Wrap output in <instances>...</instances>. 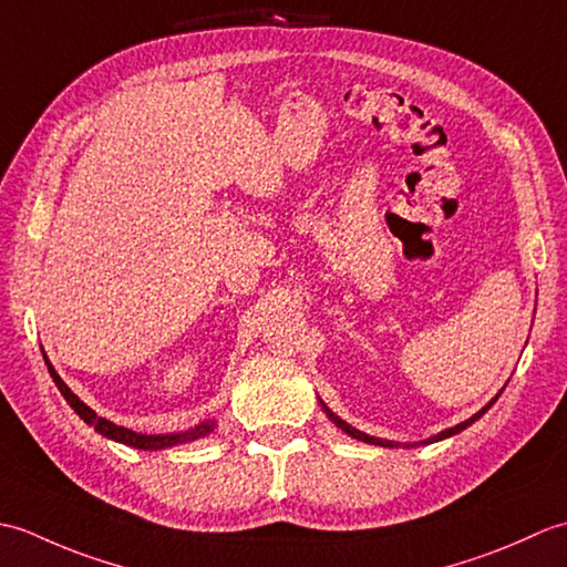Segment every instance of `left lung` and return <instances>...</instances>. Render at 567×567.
<instances>
[{
	"mask_svg": "<svg viewBox=\"0 0 567 567\" xmlns=\"http://www.w3.org/2000/svg\"><path fill=\"white\" fill-rule=\"evenodd\" d=\"M499 394H502V390H499ZM499 394H495V396H492V400L483 406V409H480V412L477 414H473V416H470V419H465V421H461V424H457V426H451V429H445V431H441V433H436V436H431V439H426V441H419V443H394V441H388V439H378V436H370V433H363V431H358L355 426H351V424H348V421H343L341 416H336L333 412H331V409L327 406V404H323L321 400H319V404H321V409H323V412H327V416L333 421V424L336 426H339L343 433H348V436H351V439H355V441H363V443H370V445H382V449H400V445H404V449H412V445H429V443H436V441H443V439H451V436H455V433H461V431H465L470 424H475V421L480 419V416H483L485 412H487V409L492 406V404H495L497 402V396Z\"/></svg>",
	"mask_w": 567,
	"mask_h": 567,
	"instance_id": "8db88e82",
	"label": "left lung"
}]
</instances>
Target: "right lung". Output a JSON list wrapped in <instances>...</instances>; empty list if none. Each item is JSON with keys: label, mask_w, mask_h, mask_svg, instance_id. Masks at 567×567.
<instances>
[{"label": "right lung", "mask_w": 567, "mask_h": 567, "mask_svg": "<svg viewBox=\"0 0 567 567\" xmlns=\"http://www.w3.org/2000/svg\"><path fill=\"white\" fill-rule=\"evenodd\" d=\"M43 360H45V365H48V372H51V378L55 382V388L60 390V394L65 396V402L72 409H75V414L84 421V424L94 426V431L102 433V436L110 439V441L131 445V449H138V451H163V449H173V445H179V443H189V441L204 439V436H207V433H212L216 429V421H209V419L207 421H199L195 429L177 431V433H136V431H131V429L116 426L114 421L97 416V412H94V409H90L87 404H84L80 396L72 392L63 380H60V375L55 372V368L51 365V360L45 358V353H43Z\"/></svg>", "instance_id": "add662e5"}]
</instances>
